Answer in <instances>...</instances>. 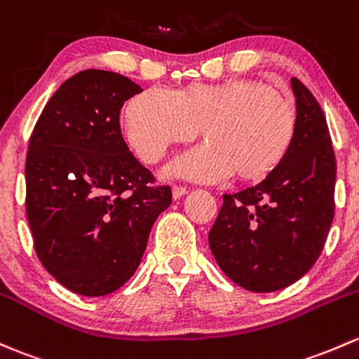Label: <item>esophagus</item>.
Listing matches in <instances>:
<instances>
[{
	"instance_id": "1",
	"label": "esophagus",
	"mask_w": 359,
	"mask_h": 359,
	"mask_svg": "<svg viewBox=\"0 0 359 359\" xmlns=\"http://www.w3.org/2000/svg\"><path fill=\"white\" fill-rule=\"evenodd\" d=\"M186 194H187V189H186V187L173 186V189H172V196H173V199H180V198H182V196H186Z\"/></svg>"
}]
</instances>
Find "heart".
I'll list each match as a JSON object with an SVG mask.
<instances>
[{"instance_id":"obj_1","label":"heart","mask_w":359,"mask_h":359,"mask_svg":"<svg viewBox=\"0 0 359 359\" xmlns=\"http://www.w3.org/2000/svg\"><path fill=\"white\" fill-rule=\"evenodd\" d=\"M130 148L146 163H158L170 148L189 142L201 129L203 142L168 165L167 175L192 182H220L233 173L258 182L287 158L297 134L296 104L251 79L189 84L172 93L151 88L123 110Z\"/></svg>"}]
</instances>
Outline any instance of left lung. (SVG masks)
Returning a JSON list of instances; mask_svg holds the SVG:
<instances>
[{"instance_id":"8db88e82","label":"left lung","mask_w":359,"mask_h":359,"mask_svg":"<svg viewBox=\"0 0 359 359\" xmlns=\"http://www.w3.org/2000/svg\"><path fill=\"white\" fill-rule=\"evenodd\" d=\"M297 134L287 158L258 186L225 194L208 233L222 271L251 292H273L306 275L334 220L335 154L322 107L290 79Z\"/></svg>"}]
</instances>
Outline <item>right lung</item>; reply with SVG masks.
<instances>
[{
	"label": "right lung",
	"mask_w": 359,
	"mask_h": 359,
	"mask_svg": "<svg viewBox=\"0 0 359 359\" xmlns=\"http://www.w3.org/2000/svg\"><path fill=\"white\" fill-rule=\"evenodd\" d=\"M126 75L84 70L63 82L34 127L25 161L27 220L37 256L56 282L107 296L137 270L170 187L129 153L120 108L141 93Z\"/></svg>",
	"instance_id": "add662e5"
}]
</instances>
